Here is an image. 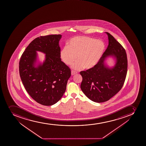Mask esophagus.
<instances>
[{
    "instance_id": "obj_1",
    "label": "esophagus",
    "mask_w": 146,
    "mask_h": 146,
    "mask_svg": "<svg viewBox=\"0 0 146 146\" xmlns=\"http://www.w3.org/2000/svg\"><path fill=\"white\" fill-rule=\"evenodd\" d=\"M77 72L76 71H75L74 70L71 71V75L74 76L76 74H77Z\"/></svg>"
}]
</instances>
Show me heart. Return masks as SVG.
Wrapping results in <instances>:
<instances>
[{
	"mask_svg": "<svg viewBox=\"0 0 146 146\" xmlns=\"http://www.w3.org/2000/svg\"><path fill=\"white\" fill-rule=\"evenodd\" d=\"M103 41L88 36H78L72 38L61 51L60 56L66 65H71L77 59L72 68L80 70L84 68H94L102 58L105 50Z\"/></svg>",
	"mask_w": 146,
	"mask_h": 146,
	"instance_id": "heart-1",
	"label": "heart"
}]
</instances>
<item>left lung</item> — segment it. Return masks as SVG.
<instances>
[{
	"mask_svg": "<svg viewBox=\"0 0 146 146\" xmlns=\"http://www.w3.org/2000/svg\"><path fill=\"white\" fill-rule=\"evenodd\" d=\"M108 45L98 63L91 69L80 72L82 77L81 90L92 101L104 102L115 95L123 87L127 73L126 51L121 44L108 32ZM108 57L115 60L109 66L105 63Z\"/></svg>",
	"mask_w": 146,
	"mask_h": 146,
	"instance_id": "obj_1",
	"label": "left lung"
}]
</instances>
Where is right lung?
Returning <instances> with one entry per match:
<instances>
[{
    "mask_svg": "<svg viewBox=\"0 0 146 146\" xmlns=\"http://www.w3.org/2000/svg\"><path fill=\"white\" fill-rule=\"evenodd\" d=\"M62 35L41 36L32 41L20 58L19 71L25 89L33 100L51 106L60 100L66 90L71 70L60 58L59 41ZM36 51L46 54L39 61Z\"/></svg>",
    "mask_w": 146,
    "mask_h": 146,
    "instance_id": "obj_1",
    "label": "right lung"
}]
</instances>
